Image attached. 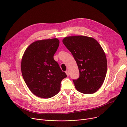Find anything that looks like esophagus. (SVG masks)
<instances>
[{
    "instance_id": "esophagus-1",
    "label": "esophagus",
    "mask_w": 127,
    "mask_h": 127,
    "mask_svg": "<svg viewBox=\"0 0 127 127\" xmlns=\"http://www.w3.org/2000/svg\"><path fill=\"white\" fill-rule=\"evenodd\" d=\"M65 73L66 74V75H67V76H69V71H68V70H66V71H65Z\"/></svg>"
}]
</instances>
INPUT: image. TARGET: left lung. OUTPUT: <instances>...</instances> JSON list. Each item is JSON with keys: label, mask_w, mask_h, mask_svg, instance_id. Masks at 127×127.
<instances>
[{"label": "left lung", "mask_w": 127, "mask_h": 127, "mask_svg": "<svg viewBox=\"0 0 127 127\" xmlns=\"http://www.w3.org/2000/svg\"><path fill=\"white\" fill-rule=\"evenodd\" d=\"M63 43L76 60L79 78L74 80L76 90L93 94L103 84L107 71V60L100 45L94 38L83 35L65 37Z\"/></svg>", "instance_id": "8db88e82"}]
</instances>
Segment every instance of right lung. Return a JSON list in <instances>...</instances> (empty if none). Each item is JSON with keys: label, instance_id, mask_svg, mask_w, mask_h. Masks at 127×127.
I'll list each match as a JSON object with an SVG mask.
<instances>
[{"label": "right lung", "instance_id": "right-lung-1", "mask_svg": "<svg viewBox=\"0 0 127 127\" xmlns=\"http://www.w3.org/2000/svg\"><path fill=\"white\" fill-rule=\"evenodd\" d=\"M59 43L57 38L38 40L27 48L23 56V77L30 91L38 97L49 98L57 95L61 81L67 77L53 59Z\"/></svg>", "mask_w": 127, "mask_h": 127}]
</instances>
